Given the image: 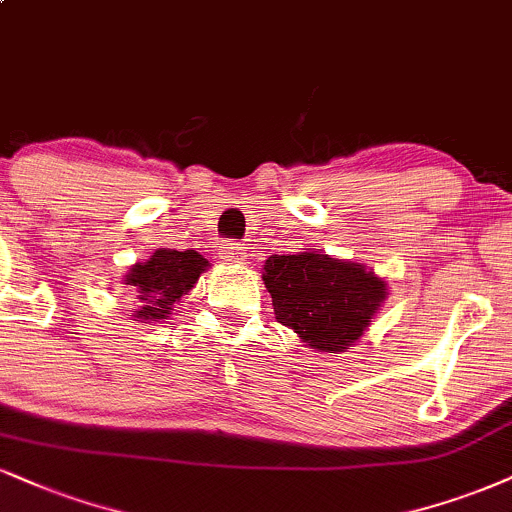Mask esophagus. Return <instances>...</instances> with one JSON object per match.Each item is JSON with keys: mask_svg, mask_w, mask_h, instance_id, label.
I'll list each match as a JSON object with an SVG mask.
<instances>
[{"mask_svg": "<svg viewBox=\"0 0 512 512\" xmlns=\"http://www.w3.org/2000/svg\"><path fill=\"white\" fill-rule=\"evenodd\" d=\"M219 257L224 262H245L248 260V252H245V248L243 245H238V243H226L224 248L219 250Z\"/></svg>", "mask_w": 512, "mask_h": 512, "instance_id": "esophagus-1", "label": "esophagus"}]
</instances>
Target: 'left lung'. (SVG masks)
I'll return each instance as SVG.
<instances>
[{"label": "left lung", "instance_id": "obj_1", "mask_svg": "<svg viewBox=\"0 0 512 512\" xmlns=\"http://www.w3.org/2000/svg\"><path fill=\"white\" fill-rule=\"evenodd\" d=\"M262 281L276 319L319 353H346L355 346L389 295L386 281L365 264L317 250L272 255L264 262Z\"/></svg>", "mask_w": 512, "mask_h": 512}]
</instances>
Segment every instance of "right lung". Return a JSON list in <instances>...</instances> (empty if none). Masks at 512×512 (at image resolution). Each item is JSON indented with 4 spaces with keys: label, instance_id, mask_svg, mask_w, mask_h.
<instances>
[{
    "label": "right lung",
    "instance_id": "obj_1",
    "mask_svg": "<svg viewBox=\"0 0 512 512\" xmlns=\"http://www.w3.org/2000/svg\"><path fill=\"white\" fill-rule=\"evenodd\" d=\"M209 262L195 250L159 248L147 262H135L126 274V283L133 288L138 310L135 322H159L171 315L176 303L190 293Z\"/></svg>",
    "mask_w": 512,
    "mask_h": 512
}]
</instances>
